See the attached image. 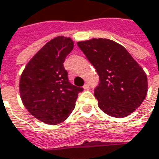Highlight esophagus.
I'll use <instances>...</instances> for the list:
<instances>
[{"instance_id": "obj_1", "label": "esophagus", "mask_w": 159, "mask_h": 159, "mask_svg": "<svg viewBox=\"0 0 159 159\" xmlns=\"http://www.w3.org/2000/svg\"><path fill=\"white\" fill-rule=\"evenodd\" d=\"M84 89H89V85L88 83H86V84H84Z\"/></svg>"}]
</instances>
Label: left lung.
<instances>
[{
    "label": "left lung",
    "mask_w": 159,
    "mask_h": 159,
    "mask_svg": "<svg viewBox=\"0 0 159 159\" xmlns=\"http://www.w3.org/2000/svg\"><path fill=\"white\" fill-rule=\"evenodd\" d=\"M77 46L99 75L94 92L98 107L113 117H125L136 111L147 95V76L125 47L103 38L78 42Z\"/></svg>",
    "instance_id": "8db88e82"
}]
</instances>
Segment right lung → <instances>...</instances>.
<instances>
[{
	"label": "right lung",
	"mask_w": 159,
	"mask_h": 159,
	"mask_svg": "<svg viewBox=\"0 0 159 159\" xmlns=\"http://www.w3.org/2000/svg\"><path fill=\"white\" fill-rule=\"evenodd\" d=\"M74 42L62 35L47 43L27 63L19 89L23 105L31 115L47 125L65 121L75 109L83 88L71 84L63 67Z\"/></svg>",
	"instance_id": "obj_1"
}]
</instances>
